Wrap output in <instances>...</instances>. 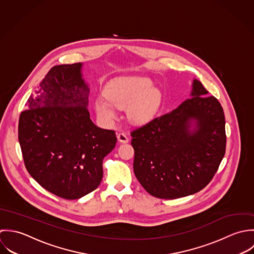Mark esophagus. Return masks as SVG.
Listing matches in <instances>:
<instances>
[{
    "label": "esophagus",
    "mask_w": 254,
    "mask_h": 254,
    "mask_svg": "<svg viewBox=\"0 0 254 254\" xmlns=\"http://www.w3.org/2000/svg\"><path fill=\"white\" fill-rule=\"evenodd\" d=\"M117 137H118V140H119L120 142H122V143H127V142H128V137H127V135L126 133H124V132H120V133L117 135Z\"/></svg>",
    "instance_id": "1"
}]
</instances>
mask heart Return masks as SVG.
Segmentation results:
<instances>
[{
	"label": "heart",
	"mask_w": 254,
	"mask_h": 254,
	"mask_svg": "<svg viewBox=\"0 0 254 254\" xmlns=\"http://www.w3.org/2000/svg\"><path fill=\"white\" fill-rule=\"evenodd\" d=\"M106 98L94 101L97 115L106 123L117 119V109H127V118L136 125L152 120L161 104L160 91L152 81L143 76L120 77L111 81L105 89Z\"/></svg>",
	"instance_id": "1"
}]
</instances>
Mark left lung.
<instances>
[{
	"instance_id": "8db88e82",
	"label": "left lung",
	"mask_w": 254,
	"mask_h": 254,
	"mask_svg": "<svg viewBox=\"0 0 254 254\" xmlns=\"http://www.w3.org/2000/svg\"><path fill=\"white\" fill-rule=\"evenodd\" d=\"M193 79L191 98L131 131L133 171L154 197L176 199L203 190L226 152L224 111Z\"/></svg>"
}]
</instances>
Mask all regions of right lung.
Listing matches in <instances>:
<instances>
[{"label":"right lung","mask_w":254,"mask_h":254,"mask_svg":"<svg viewBox=\"0 0 254 254\" xmlns=\"http://www.w3.org/2000/svg\"><path fill=\"white\" fill-rule=\"evenodd\" d=\"M81 63L53 66L18 122V141L26 170L46 190L77 199L96 190L102 162L117 143L114 130L90 120L89 87Z\"/></svg>","instance_id":"right-lung-1"}]
</instances>
